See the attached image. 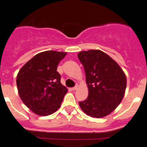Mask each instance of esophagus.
I'll return each mask as SVG.
<instances>
[{"mask_svg":"<svg viewBox=\"0 0 147 147\" xmlns=\"http://www.w3.org/2000/svg\"><path fill=\"white\" fill-rule=\"evenodd\" d=\"M78 88V84H76V85L75 86V87H73V88H72V90H77Z\"/></svg>","mask_w":147,"mask_h":147,"instance_id":"1","label":"esophagus"}]
</instances>
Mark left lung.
I'll list each match as a JSON object with an SVG mask.
<instances>
[{"label": "left lung", "mask_w": 147, "mask_h": 147, "mask_svg": "<svg viewBox=\"0 0 147 147\" xmlns=\"http://www.w3.org/2000/svg\"><path fill=\"white\" fill-rule=\"evenodd\" d=\"M84 66L88 96L79 102L87 115L95 118L107 116L115 110L125 95L127 80L119 64L99 50L82 51L78 54Z\"/></svg>", "instance_id": "8db88e82"}]
</instances>
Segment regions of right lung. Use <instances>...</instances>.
<instances>
[{"mask_svg": "<svg viewBox=\"0 0 147 147\" xmlns=\"http://www.w3.org/2000/svg\"><path fill=\"white\" fill-rule=\"evenodd\" d=\"M65 52L48 51L35 55L17 75L18 92L24 104L39 115H48L60 107L67 88L57 71Z\"/></svg>", "mask_w": 147, "mask_h": 147, "instance_id": "obj_1", "label": "right lung"}]
</instances>
